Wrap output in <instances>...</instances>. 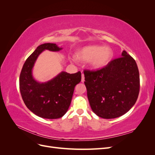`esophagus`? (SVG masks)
Returning a JSON list of instances; mask_svg holds the SVG:
<instances>
[{
  "label": "esophagus",
  "instance_id": "obj_1",
  "mask_svg": "<svg viewBox=\"0 0 155 155\" xmlns=\"http://www.w3.org/2000/svg\"><path fill=\"white\" fill-rule=\"evenodd\" d=\"M85 81V76H84V74L82 73L81 74V82Z\"/></svg>",
  "mask_w": 155,
  "mask_h": 155
}]
</instances>
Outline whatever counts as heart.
<instances>
[{"instance_id":"heart-1","label":"heart","mask_w":155,"mask_h":155,"mask_svg":"<svg viewBox=\"0 0 155 155\" xmlns=\"http://www.w3.org/2000/svg\"><path fill=\"white\" fill-rule=\"evenodd\" d=\"M112 50L110 47L92 45L85 46L79 50L77 57L72 58L74 61L78 59L84 62L89 61L91 67L94 69H100L105 67L112 57Z\"/></svg>"}]
</instances>
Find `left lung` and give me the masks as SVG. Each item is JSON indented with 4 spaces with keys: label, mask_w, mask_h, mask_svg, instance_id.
Instances as JSON below:
<instances>
[{
    "label": "left lung",
    "mask_w": 155,
    "mask_h": 155,
    "mask_svg": "<svg viewBox=\"0 0 155 155\" xmlns=\"http://www.w3.org/2000/svg\"><path fill=\"white\" fill-rule=\"evenodd\" d=\"M85 85L92 111L105 119L116 118L135 104L140 91V75L135 60L124 50L96 71L85 70Z\"/></svg>",
    "instance_id": "obj_1"
}]
</instances>
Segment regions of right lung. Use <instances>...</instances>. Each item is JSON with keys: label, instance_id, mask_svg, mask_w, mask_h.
<instances>
[{"label": "right lung", "instance_id": "add662e5", "mask_svg": "<svg viewBox=\"0 0 155 155\" xmlns=\"http://www.w3.org/2000/svg\"><path fill=\"white\" fill-rule=\"evenodd\" d=\"M62 49L54 43L39 45L26 60L21 70L19 88L22 100L28 109L41 118L57 119L66 114L75 86L81 80V72L69 74L63 71L44 83L34 78L32 70L39 55L46 50L59 51Z\"/></svg>", "mask_w": 155, "mask_h": 155}]
</instances>
